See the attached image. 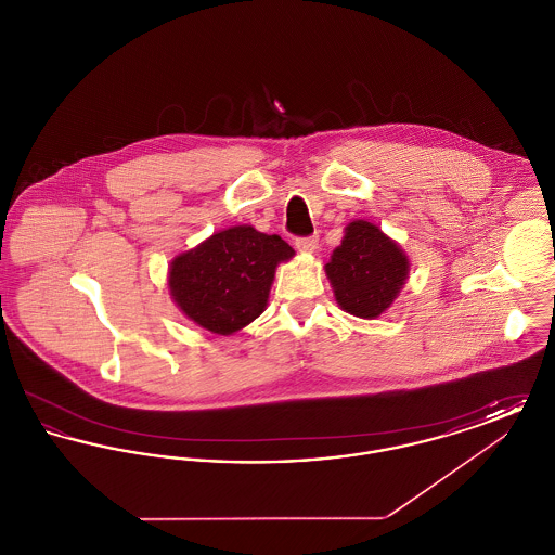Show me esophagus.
Instances as JSON below:
<instances>
[{"mask_svg":"<svg viewBox=\"0 0 555 555\" xmlns=\"http://www.w3.org/2000/svg\"><path fill=\"white\" fill-rule=\"evenodd\" d=\"M295 247L301 251V254H314L318 249V237H299L295 238Z\"/></svg>","mask_w":555,"mask_h":555,"instance_id":"34e87169","label":"esophagus"}]
</instances>
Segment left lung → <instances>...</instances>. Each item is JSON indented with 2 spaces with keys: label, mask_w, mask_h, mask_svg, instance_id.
<instances>
[{
  "label": "left lung",
  "mask_w": 555,
  "mask_h": 555,
  "mask_svg": "<svg viewBox=\"0 0 555 555\" xmlns=\"http://www.w3.org/2000/svg\"><path fill=\"white\" fill-rule=\"evenodd\" d=\"M324 270L341 310L372 320L393 304L405 285L410 262L376 224L353 220L345 227L344 241Z\"/></svg>",
  "instance_id": "1"
}]
</instances>
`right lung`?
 Returning <instances> with one entry per match:
<instances>
[{
  "label": "right lung",
  "instance_id": "obj_1",
  "mask_svg": "<svg viewBox=\"0 0 555 555\" xmlns=\"http://www.w3.org/2000/svg\"><path fill=\"white\" fill-rule=\"evenodd\" d=\"M293 256V247L279 235L249 224L231 227L177 256L168 289L197 326L233 335L264 312L276 266Z\"/></svg>",
  "mask_w": 555,
  "mask_h": 555
}]
</instances>
